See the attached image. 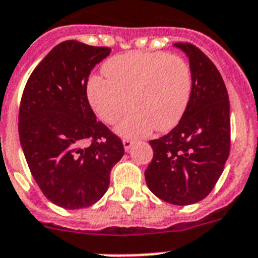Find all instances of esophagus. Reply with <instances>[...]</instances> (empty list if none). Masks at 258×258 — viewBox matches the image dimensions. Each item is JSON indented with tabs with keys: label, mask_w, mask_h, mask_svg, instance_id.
I'll list each match as a JSON object with an SVG mask.
<instances>
[{
	"label": "esophagus",
	"mask_w": 258,
	"mask_h": 258,
	"mask_svg": "<svg viewBox=\"0 0 258 258\" xmlns=\"http://www.w3.org/2000/svg\"><path fill=\"white\" fill-rule=\"evenodd\" d=\"M122 144H124V149L126 150V152L132 148V146H133V141L129 140V138H124V140H122Z\"/></svg>",
	"instance_id": "obj_1"
}]
</instances>
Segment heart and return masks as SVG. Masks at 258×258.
<instances>
[{"mask_svg": "<svg viewBox=\"0 0 258 258\" xmlns=\"http://www.w3.org/2000/svg\"><path fill=\"white\" fill-rule=\"evenodd\" d=\"M106 79H89L91 106L105 124L120 125L124 136L141 137L154 127L170 131L186 112L192 92V74L186 59L163 51H132L104 64Z\"/></svg>", "mask_w": 258, "mask_h": 258, "instance_id": "obj_1", "label": "heart"}]
</instances>
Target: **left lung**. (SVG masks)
<instances>
[{
  "label": "left lung",
  "instance_id": "1",
  "mask_svg": "<svg viewBox=\"0 0 258 258\" xmlns=\"http://www.w3.org/2000/svg\"><path fill=\"white\" fill-rule=\"evenodd\" d=\"M174 46L188 56L192 92L179 124L149 141L153 159L145 179L159 199L188 206L207 197L224 170L231 149L229 99L220 72L203 51L187 42Z\"/></svg>",
  "mask_w": 258,
  "mask_h": 258
}]
</instances>
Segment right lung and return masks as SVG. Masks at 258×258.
Wrapping results in <instances>:
<instances>
[{"instance_id": "1", "label": "right lung", "mask_w": 258, "mask_h": 258, "mask_svg": "<svg viewBox=\"0 0 258 258\" xmlns=\"http://www.w3.org/2000/svg\"><path fill=\"white\" fill-rule=\"evenodd\" d=\"M109 47L64 40L35 67L23 89L19 141L40 191L59 207L92 206L108 190L124 145L87 97L89 74Z\"/></svg>"}]
</instances>
